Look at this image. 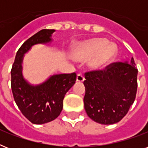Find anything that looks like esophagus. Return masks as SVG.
I'll use <instances>...</instances> for the list:
<instances>
[{
	"label": "esophagus",
	"instance_id": "esophagus-1",
	"mask_svg": "<svg viewBox=\"0 0 148 148\" xmlns=\"http://www.w3.org/2000/svg\"><path fill=\"white\" fill-rule=\"evenodd\" d=\"M84 81V77L83 76V74H78L77 75V81L78 82H83Z\"/></svg>",
	"mask_w": 148,
	"mask_h": 148
}]
</instances>
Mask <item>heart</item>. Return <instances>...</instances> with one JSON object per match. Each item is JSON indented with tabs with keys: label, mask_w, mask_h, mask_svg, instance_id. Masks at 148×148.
Instances as JSON below:
<instances>
[{
	"label": "heart",
	"mask_w": 148,
	"mask_h": 148,
	"mask_svg": "<svg viewBox=\"0 0 148 148\" xmlns=\"http://www.w3.org/2000/svg\"><path fill=\"white\" fill-rule=\"evenodd\" d=\"M117 53L116 45L102 38H95L79 45L73 52L77 60L90 59L89 65L93 69H102L114 60Z\"/></svg>",
	"instance_id": "obj_1"
}]
</instances>
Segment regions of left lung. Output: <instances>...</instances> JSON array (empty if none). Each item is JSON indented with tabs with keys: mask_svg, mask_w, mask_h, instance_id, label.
Segmentation results:
<instances>
[{
	"mask_svg": "<svg viewBox=\"0 0 148 148\" xmlns=\"http://www.w3.org/2000/svg\"><path fill=\"white\" fill-rule=\"evenodd\" d=\"M138 69L131 61L110 64L103 71L85 73L84 103L90 119L101 124L119 122L135 100Z\"/></svg>",
	"mask_w": 148,
	"mask_h": 148,
	"instance_id": "left-lung-1",
	"label": "left lung"
}]
</instances>
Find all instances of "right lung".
I'll return each mask as SVG.
<instances>
[{"mask_svg":"<svg viewBox=\"0 0 148 148\" xmlns=\"http://www.w3.org/2000/svg\"><path fill=\"white\" fill-rule=\"evenodd\" d=\"M53 29H44L27 40L17 51L11 69V89L17 107L26 118L34 124L52 121L60 115L66 93L75 84L77 75L53 74L43 83L31 84L22 74L24 54L34 45L52 41Z\"/></svg>","mask_w":148,"mask_h":148,"instance_id":"1","label":"right lung"}]
</instances>
